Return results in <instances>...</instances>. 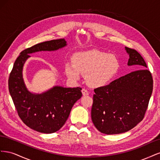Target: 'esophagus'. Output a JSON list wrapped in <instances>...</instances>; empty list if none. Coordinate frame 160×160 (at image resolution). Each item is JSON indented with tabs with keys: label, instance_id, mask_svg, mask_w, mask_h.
<instances>
[{
	"label": "esophagus",
	"instance_id": "obj_1",
	"mask_svg": "<svg viewBox=\"0 0 160 160\" xmlns=\"http://www.w3.org/2000/svg\"><path fill=\"white\" fill-rule=\"evenodd\" d=\"M82 93H83V95H84V96H85V95H89V92H88V91L87 90V89H82Z\"/></svg>",
	"mask_w": 160,
	"mask_h": 160
}]
</instances>
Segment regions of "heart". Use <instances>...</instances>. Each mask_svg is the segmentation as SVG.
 I'll list each match as a JSON object with an SVG mask.
<instances>
[{"instance_id": "b5f03b06", "label": "heart", "mask_w": 160, "mask_h": 160, "mask_svg": "<svg viewBox=\"0 0 160 160\" xmlns=\"http://www.w3.org/2000/svg\"><path fill=\"white\" fill-rule=\"evenodd\" d=\"M73 64L67 62L65 72L69 78L79 80L81 74L86 76L88 84L93 88L108 85L119 70V61L115 55L98 50L76 53Z\"/></svg>"}]
</instances>
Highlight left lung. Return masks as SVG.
Here are the masks:
<instances>
[{
  "label": "left lung",
  "instance_id": "obj_1",
  "mask_svg": "<svg viewBox=\"0 0 160 160\" xmlns=\"http://www.w3.org/2000/svg\"><path fill=\"white\" fill-rule=\"evenodd\" d=\"M128 65L141 69L94 89L91 119L100 132L111 135L126 132L143 120L153 91L152 73L143 58L133 49Z\"/></svg>",
  "mask_w": 160,
  "mask_h": 160
}]
</instances>
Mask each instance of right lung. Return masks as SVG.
<instances>
[{
	"label": "right lung",
	"instance_id": "add662e5",
	"mask_svg": "<svg viewBox=\"0 0 160 160\" xmlns=\"http://www.w3.org/2000/svg\"><path fill=\"white\" fill-rule=\"evenodd\" d=\"M66 45L64 38H60L38 43L23 50L9 75V93L19 118L28 128L38 132L54 133L63 126L72 107L81 98L82 89L55 86L42 94L31 93L24 83L22 67L30 53L55 51Z\"/></svg>",
	"mask_w": 160,
	"mask_h": 160
}]
</instances>
